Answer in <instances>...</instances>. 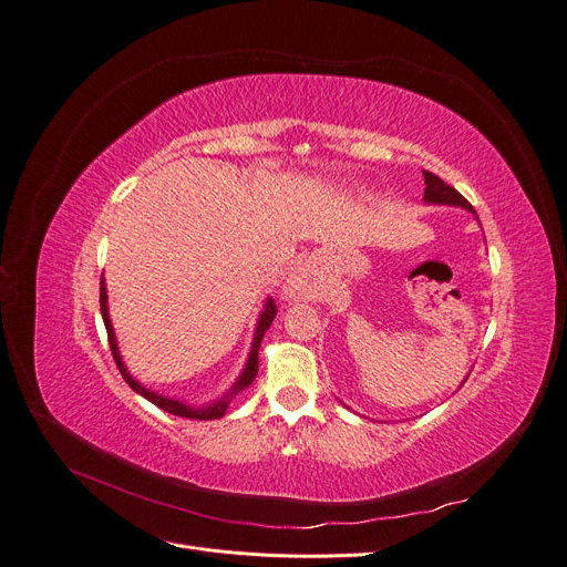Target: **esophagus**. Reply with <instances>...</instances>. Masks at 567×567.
Instances as JSON below:
<instances>
[{
  "label": "esophagus",
  "mask_w": 567,
  "mask_h": 567,
  "mask_svg": "<svg viewBox=\"0 0 567 567\" xmlns=\"http://www.w3.org/2000/svg\"><path fill=\"white\" fill-rule=\"evenodd\" d=\"M315 291H317V274H315V266L301 264V266L289 276V280H287V285H285V293H287L289 299H310Z\"/></svg>",
  "instance_id": "1"
}]
</instances>
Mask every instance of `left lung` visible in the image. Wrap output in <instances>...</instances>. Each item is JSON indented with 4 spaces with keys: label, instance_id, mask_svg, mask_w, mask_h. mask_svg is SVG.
<instances>
[{
    "label": "left lung",
    "instance_id": "left-lung-1",
    "mask_svg": "<svg viewBox=\"0 0 567 567\" xmlns=\"http://www.w3.org/2000/svg\"><path fill=\"white\" fill-rule=\"evenodd\" d=\"M424 174V183H426V189H424V202L426 204H447V206H461L465 210L475 213V208L471 206V202L465 199V196H461L452 185H447L442 178H437L435 174H431V171H422Z\"/></svg>",
    "mask_w": 567,
    "mask_h": 567
}]
</instances>
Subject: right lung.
Instances as JSON below:
<instances>
[{
    "instance_id": "obj_1",
    "label": "right lung",
    "mask_w": 567,
    "mask_h": 567,
    "mask_svg": "<svg viewBox=\"0 0 567 567\" xmlns=\"http://www.w3.org/2000/svg\"><path fill=\"white\" fill-rule=\"evenodd\" d=\"M106 299H109V297H106V285H104V278H102V285H100V306H102V317H104V324H106L109 344H111V352H113L115 365H117V371L122 373V378H125V382H127L136 393H141L143 399H147L151 403H155V405H157V408H162L164 412H171V414H176V416H187V420H202V422H206V420H219V416H225V412H227L229 403L238 396V393H240L243 389H248V386L255 382L257 371H259V344H261V338H264L266 329L270 327V322H274V319H276V312H278L276 301H274V299H266L264 310H261V317H259V322H257V331H255V340H252V350H250L248 363H245L243 373H240V378L236 380V384H234V386H231V389H229V391L225 393V396L219 399V401H215V403H210V405H206V408H192V405H185V403H181V401H176V399H166V396H162V393H155V391H151V389H145L141 382H136V380L130 375L127 365L122 363V357H120V352H117V342H115V333H113L111 319H109V306H106Z\"/></svg>"
}]
</instances>
